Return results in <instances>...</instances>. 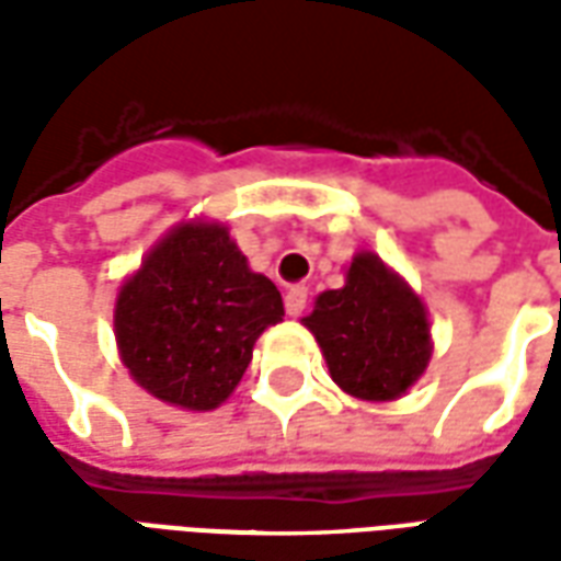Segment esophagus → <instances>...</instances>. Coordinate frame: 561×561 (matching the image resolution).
Masks as SVG:
<instances>
[{"label": "esophagus", "instance_id": "esophagus-1", "mask_svg": "<svg viewBox=\"0 0 561 561\" xmlns=\"http://www.w3.org/2000/svg\"><path fill=\"white\" fill-rule=\"evenodd\" d=\"M306 304H309V288H306V285H294V288H288V294H285V309H288V316H304Z\"/></svg>", "mask_w": 561, "mask_h": 561}]
</instances>
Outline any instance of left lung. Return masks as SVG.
<instances>
[{
    "instance_id": "obj_1",
    "label": "left lung",
    "mask_w": 561,
    "mask_h": 561,
    "mask_svg": "<svg viewBox=\"0 0 561 561\" xmlns=\"http://www.w3.org/2000/svg\"><path fill=\"white\" fill-rule=\"evenodd\" d=\"M328 357L330 376L357 400H397L430 364L421 297L376 255H357L345 288L324 291L304 318Z\"/></svg>"
}]
</instances>
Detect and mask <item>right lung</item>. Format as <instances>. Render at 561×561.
<instances>
[{
    "instance_id": "add662e5",
    "label": "right lung",
    "mask_w": 561,
    "mask_h": 561,
    "mask_svg": "<svg viewBox=\"0 0 561 561\" xmlns=\"http://www.w3.org/2000/svg\"><path fill=\"white\" fill-rule=\"evenodd\" d=\"M285 316L276 285L252 273L228 228L168 233L116 297L123 364L152 397L209 412L231 397L255 340Z\"/></svg>"
}]
</instances>
